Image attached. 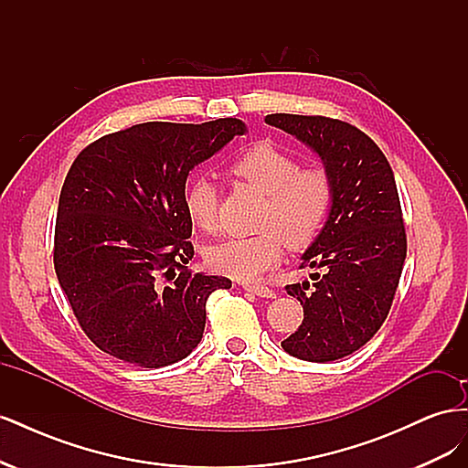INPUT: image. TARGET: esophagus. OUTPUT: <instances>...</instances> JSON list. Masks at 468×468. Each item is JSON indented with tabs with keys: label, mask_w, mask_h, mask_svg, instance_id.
I'll use <instances>...</instances> for the list:
<instances>
[{
	"label": "esophagus",
	"mask_w": 468,
	"mask_h": 468,
	"mask_svg": "<svg viewBox=\"0 0 468 468\" xmlns=\"http://www.w3.org/2000/svg\"><path fill=\"white\" fill-rule=\"evenodd\" d=\"M242 287H244V291H250L253 294L263 296V299H273V296H275V291L265 287V285H250V282H244Z\"/></svg>",
	"instance_id": "34e87169"
}]
</instances>
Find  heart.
Here are the masks:
<instances>
[{
	"label": "heart",
	"mask_w": 468,
	"mask_h": 468,
	"mask_svg": "<svg viewBox=\"0 0 468 468\" xmlns=\"http://www.w3.org/2000/svg\"><path fill=\"white\" fill-rule=\"evenodd\" d=\"M230 174L265 195L260 226L250 238H229L207 250L217 273L239 281L260 279L282 258L285 242L304 248L320 234L332 205V183L320 167H299L292 155L256 144L230 164ZM187 217L201 230H215L217 189L207 177L189 181L183 195Z\"/></svg>",
	"instance_id": "heart-1"
}]
</instances>
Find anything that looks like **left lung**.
Here are the masks:
<instances>
[{"mask_svg":"<svg viewBox=\"0 0 468 468\" xmlns=\"http://www.w3.org/2000/svg\"><path fill=\"white\" fill-rule=\"evenodd\" d=\"M265 122L313 148L332 183V208L301 267L313 282L287 285L304 320L282 339L289 356L335 361L363 347L392 306L406 260V229L394 174L357 126L322 115H267Z\"/></svg>","mask_w":468,"mask_h":468,"instance_id":"8db88e82","label":"left lung"}]
</instances>
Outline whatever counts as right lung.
<instances>
[{"mask_svg":"<svg viewBox=\"0 0 468 468\" xmlns=\"http://www.w3.org/2000/svg\"><path fill=\"white\" fill-rule=\"evenodd\" d=\"M244 133L238 119L154 121L78 154L58 201L54 269L83 334L101 351L158 369L199 346L208 296L232 281L187 269L186 181Z\"/></svg>","mask_w":468,"mask_h":468,"instance_id":"1","label":"right lung"}]
</instances>
